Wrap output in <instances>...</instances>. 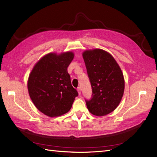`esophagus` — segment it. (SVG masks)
<instances>
[{
  "mask_svg": "<svg viewBox=\"0 0 157 157\" xmlns=\"http://www.w3.org/2000/svg\"><path fill=\"white\" fill-rule=\"evenodd\" d=\"M77 91H78V94L80 95V94H81V88H80V87H78V88H77Z\"/></svg>",
  "mask_w": 157,
  "mask_h": 157,
  "instance_id": "34e87169",
  "label": "esophagus"
}]
</instances>
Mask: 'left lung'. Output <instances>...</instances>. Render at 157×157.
I'll list each match as a JSON object with an SVG mask.
<instances>
[{"label":"left lung","instance_id":"left-lung-1","mask_svg":"<svg viewBox=\"0 0 157 157\" xmlns=\"http://www.w3.org/2000/svg\"><path fill=\"white\" fill-rule=\"evenodd\" d=\"M83 59L92 88V98L86 100L88 111L105 116L119 105L124 90V78L115 58L101 49L85 50Z\"/></svg>","mask_w":157,"mask_h":157}]
</instances>
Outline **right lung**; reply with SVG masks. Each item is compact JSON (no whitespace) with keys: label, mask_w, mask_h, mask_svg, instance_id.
I'll list each match as a JSON object with an SVG mask.
<instances>
[{"label":"right lung","mask_w":157,"mask_h":157,"mask_svg":"<svg viewBox=\"0 0 157 157\" xmlns=\"http://www.w3.org/2000/svg\"><path fill=\"white\" fill-rule=\"evenodd\" d=\"M74 56L72 52L49 53L39 60L29 74V96L35 107L46 116L56 117L67 113L78 96L67 72Z\"/></svg>","instance_id":"1"}]
</instances>
